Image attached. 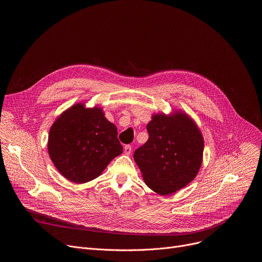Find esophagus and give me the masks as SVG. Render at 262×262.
Listing matches in <instances>:
<instances>
[{"label": "esophagus", "instance_id": "obj_1", "mask_svg": "<svg viewBox=\"0 0 262 262\" xmlns=\"http://www.w3.org/2000/svg\"><path fill=\"white\" fill-rule=\"evenodd\" d=\"M132 146L130 145H126L125 147H124V154L126 155V156H129L130 155V152H132Z\"/></svg>", "mask_w": 262, "mask_h": 262}]
</instances>
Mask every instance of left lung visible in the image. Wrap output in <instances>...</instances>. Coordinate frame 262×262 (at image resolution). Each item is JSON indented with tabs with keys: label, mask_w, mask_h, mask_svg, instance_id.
I'll return each mask as SVG.
<instances>
[{
	"label": "left lung",
	"mask_w": 262,
	"mask_h": 262,
	"mask_svg": "<svg viewBox=\"0 0 262 262\" xmlns=\"http://www.w3.org/2000/svg\"><path fill=\"white\" fill-rule=\"evenodd\" d=\"M147 132V142L134 154L145 183L163 196L184 188L202 164L204 141L197 124L175 111L171 115H154Z\"/></svg>",
	"instance_id": "8db88e82"
}]
</instances>
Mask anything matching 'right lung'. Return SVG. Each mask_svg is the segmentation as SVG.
<instances>
[{"label":"right lung","mask_w":262,"mask_h":262,"mask_svg":"<svg viewBox=\"0 0 262 262\" xmlns=\"http://www.w3.org/2000/svg\"><path fill=\"white\" fill-rule=\"evenodd\" d=\"M117 127L101 107L76 103L53 123L48 150L57 170L74 183L98 177L114 158L122 154Z\"/></svg>","instance_id":"add662e5"}]
</instances>
